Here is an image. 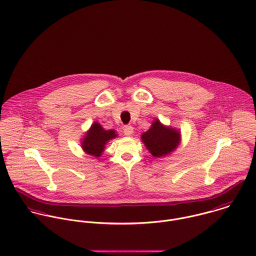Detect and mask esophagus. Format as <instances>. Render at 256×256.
Wrapping results in <instances>:
<instances>
[{"mask_svg": "<svg viewBox=\"0 0 256 256\" xmlns=\"http://www.w3.org/2000/svg\"><path fill=\"white\" fill-rule=\"evenodd\" d=\"M133 131H134V128L131 125H127L124 127V134L126 136H131L133 134Z\"/></svg>", "mask_w": 256, "mask_h": 256, "instance_id": "1", "label": "esophagus"}]
</instances>
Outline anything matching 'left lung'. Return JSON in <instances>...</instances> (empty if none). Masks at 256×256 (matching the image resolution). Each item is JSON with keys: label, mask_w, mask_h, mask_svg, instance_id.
<instances>
[{"label": "left lung", "mask_w": 256, "mask_h": 256, "mask_svg": "<svg viewBox=\"0 0 256 256\" xmlns=\"http://www.w3.org/2000/svg\"><path fill=\"white\" fill-rule=\"evenodd\" d=\"M141 140L153 157L162 158L178 148L180 143V132L155 119L150 129L141 135Z\"/></svg>", "instance_id": "obj_1"}]
</instances>
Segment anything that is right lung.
I'll use <instances>...</instances> for the list:
<instances>
[{
	"mask_svg": "<svg viewBox=\"0 0 256 256\" xmlns=\"http://www.w3.org/2000/svg\"><path fill=\"white\" fill-rule=\"evenodd\" d=\"M117 136L118 134L115 130H105L101 124L94 122L82 138V148L86 154L98 158L103 153L105 145Z\"/></svg>",
	"mask_w": 256,
	"mask_h": 256,
	"instance_id": "1",
	"label": "right lung"
}]
</instances>
